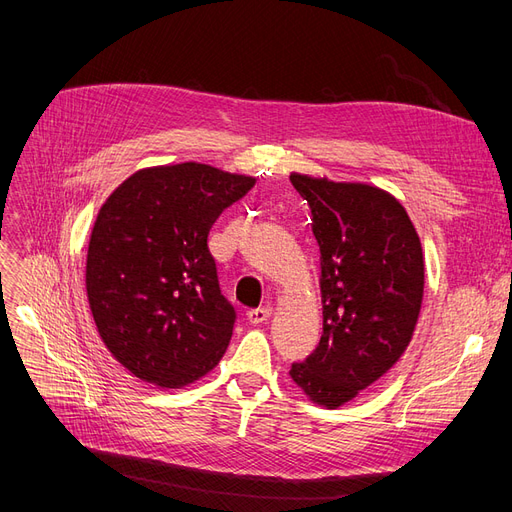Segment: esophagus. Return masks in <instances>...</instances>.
<instances>
[{"instance_id": "1", "label": "esophagus", "mask_w": 512, "mask_h": 512, "mask_svg": "<svg viewBox=\"0 0 512 512\" xmlns=\"http://www.w3.org/2000/svg\"><path fill=\"white\" fill-rule=\"evenodd\" d=\"M270 315H272V309H270V307H257V309H251V311L247 313V319L251 321L253 326H257V324H263V321L270 319Z\"/></svg>"}]
</instances>
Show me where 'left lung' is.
<instances>
[{"mask_svg":"<svg viewBox=\"0 0 512 512\" xmlns=\"http://www.w3.org/2000/svg\"><path fill=\"white\" fill-rule=\"evenodd\" d=\"M290 182L311 209L324 307V334L290 378L315 405L338 409L407 351L423 301L421 240L384 188L299 172Z\"/></svg>","mask_w":512,"mask_h":512,"instance_id":"obj_1","label":"left lung"}]
</instances>
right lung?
<instances>
[{"label": "right lung", "mask_w": 512, "mask_h": 512, "mask_svg": "<svg viewBox=\"0 0 512 512\" xmlns=\"http://www.w3.org/2000/svg\"><path fill=\"white\" fill-rule=\"evenodd\" d=\"M253 186V176L184 161L134 172L101 205L87 299L105 348L134 378L182 388L224 357L236 313L207 236Z\"/></svg>", "instance_id": "add662e5"}]
</instances>
